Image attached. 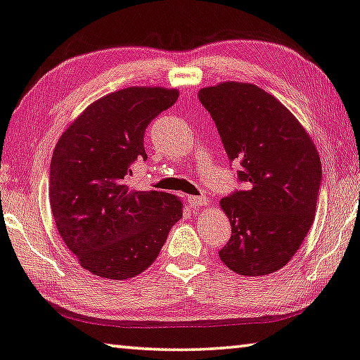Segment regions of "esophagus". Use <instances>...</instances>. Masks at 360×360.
<instances>
[{
	"instance_id": "34e87169",
	"label": "esophagus",
	"mask_w": 360,
	"mask_h": 360,
	"mask_svg": "<svg viewBox=\"0 0 360 360\" xmlns=\"http://www.w3.org/2000/svg\"><path fill=\"white\" fill-rule=\"evenodd\" d=\"M187 201H188V205H191L192 207H200V206L207 205L209 200L206 197H188Z\"/></svg>"
}]
</instances>
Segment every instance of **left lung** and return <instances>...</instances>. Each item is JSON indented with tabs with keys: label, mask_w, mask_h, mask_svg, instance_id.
Wrapping results in <instances>:
<instances>
[{
	"label": "left lung",
	"mask_w": 360,
	"mask_h": 360,
	"mask_svg": "<svg viewBox=\"0 0 360 360\" xmlns=\"http://www.w3.org/2000/svg\"><path fill=\"white\" fill-rule=\"evenodd\" d=\"M198 99L244 184L220 200L231 239L219 257L240 276L282 269L315 219L323 178L316 148L290 110L257 84L219 83L200 89Z\"/></svg>",
	"instance_id": "obj_1"
}]
</instances>
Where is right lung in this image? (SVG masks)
<instances>
[{"instance_id": "obj_1", "label": "right lung", "mask_w": 360, "mask_h": 360, "mask_svg": "<svg viewBox=\"0 0 360 360\" xmlns=\"http://www.w3.org/2000/svg\"><path fill=\"white\" fill-rule=\"evenodd\" d=\"M178 89L130 86L96 101L64 130L50 163V206L58 233L84 269L127 280L158 258L182 202L172 193L134 191L130 165L148 159L143 136Z\"/></svg>"}]
</instances>
